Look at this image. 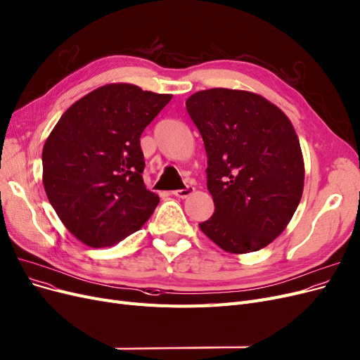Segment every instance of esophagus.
Listing matches in <instances>:
<instances>
[{"instance_id":"esophagus-1","label":"esophagus","mask_w":360,"mask_h":360,"mask_svg":"<svg viewBox=\"0 0 360 360\" xmlns=\"http://www.w3.org/2000/svg\"><path fill=\"white\" fill-rule=\"evenodd\" d=\"M193 192H195V188H193V186H186L184 189H179V191H174V192H172V195L177 196V198H181V200H184V198L191 196Z\"/></svg>"}]
</instances>
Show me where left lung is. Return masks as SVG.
<instances>
[{"label":"left lung","instance_id":"obj_1","mask_svg":"<svg viewBox=\"0 0 360 360\" xmlns=\"http://www.w3.org/2000/svg\"><path fill=\"white\" fill-rule=\"evenodd\" d=\"M186 110L205 146L214 201L200 229L228 253L264 249L286 229L304 191L292 122L264 96L225 88L191 95Z\"/></svg>","mask_w":360,"mask_h":360}]
</instances>
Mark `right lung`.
I'll return each mask as SVG.
<instances>
[{
    "instance_id": "add662e5",
    "label": "right lung",
    "mask_w": 360,
    "mask_h": 360,
    "mask_svg": "<svg viewBox=\"0 0 360 360\" xmlns=\"http://www.w3.org/2000/svg\"><path fill=\"white\" fill-rule=\"evenodd\" d=\"M172 95L101 86L60 116L43 147V184L65 228L101 249L137 232L159 204L146 189L140 137Z\"/></svg>"
}]
</instances>
